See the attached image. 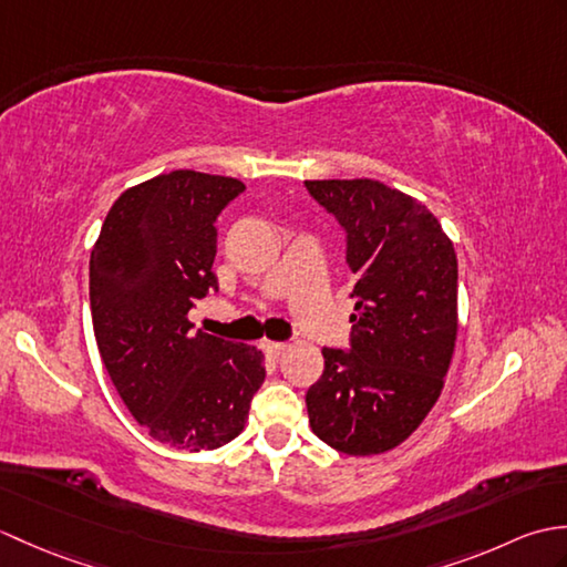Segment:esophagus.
<instances>
[{"label": "esophagus", "instance_id": "1", "mask_svg": "<svg viewBox=\"0 0 567 567\" xmlns=\"http://www.w3.org/2000/svg\"><path fill=\"white\" fill-rule=\"evenodd\" d=\"M287 348H290V346H287V343H277V341H265V343H262V351L268 353V355H272V358L282 355V353L287 351Z\"/></svg>", "mask_w": 567, "mask_h": 567}]
</instances>
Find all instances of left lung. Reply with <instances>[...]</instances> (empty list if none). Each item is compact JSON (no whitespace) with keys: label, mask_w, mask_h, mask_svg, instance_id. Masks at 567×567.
Segmentation results:
<instances>
[{"label":"left lung","mask_w":567,"mask_h":567,"mask_svg":"<svg viewBox=\"0 0 567 567\" xmlns=\"http://www.w3.org/2000/svg\"><path fill=\"white\" fill-rule=\"evenodd\" d=\"M348 234L355 282L351 351L323 348L309 426L346 455L404 443L436 404L457 336V260L439 219L370 177L307 179Z\"/></svg>","instance_id":"8db88e82"}]
</instances>
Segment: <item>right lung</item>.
<instances>
[{
    "label": "right lung",
    "instance_id": "obj_1",
    "mask_svg": "<svg viewBox=\"0 0 567 567\" xmlns=\"http://www.w3.org/2000/svg\"><path fill=\"white\" fill-rule=\"evenodd\" d=\"M246 185L173 171L128 187L90 258L94 339L122 402L155 441L214 451L248 421L265 380L256 346L192 331L189 309L216 290L219 212Z\"/></svg>",
    "mask_w": 567,
    "mask_h": 567
}]
</instances>
